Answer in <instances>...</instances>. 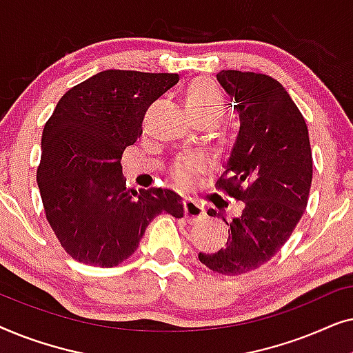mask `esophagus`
<instances>
[{
	"label": "esophagus",
	"mask_w": 353,
	"mask_h": 353,
	"mask_svg": "<svg viewBox=\"0 0 353 353\" xmlns=\"http://www.w3.org/2000/svg\"><path fill=\"white\" fill-rule=\"evenodd\" d=\"M183 205H185V219L190 221V223H196V221H199L205 216L204 207L197 204L196 201L186 199L183 202Z\"/></svg>",
	"instance_id": "1"
}]
</instances>
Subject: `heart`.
<instances>
[{
  "label": "heart",
  "mask_w": 353,
  "mask_h": 353,
  "mask_svg": "<svg viewBox=\"0 0 353 353\" xmlns=\"http://www.w3.org/2000/svg\"><path fill=\"white\" fill-rule=\"evenodd\" d=\"M186 114L190 119H207L216 123L225 114V99L220 90L205 79H196L186 86L183 96ZM202 161L197 156H185L176 159L172 173L180 185H188L192 175L201 170Z\"/></svg>",
  "instance_id": "heart-1"
}]
</instances>
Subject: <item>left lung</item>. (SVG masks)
Returning a JSON list of instances; mask_svg holds the SVG:
<instances>
[{
  "label": "left lung",
  "mask_w": 353,
  "mask_h": 353,
  "mask_svg": "<svg viewBox=\"0 0 353 353\" xmlns=\"http://www.w3.org/2000/svg\"><path fill=\"white\" fill-rule=\"evenodd\" d=\"M216 80L239 114L238 134L216 186L244 205L230 221L225 248L201 252L199 260L236 276L267 263L292 234L305 212L313 162L305 120L279 81L239 70H221ZM207 214L228 225L221 212Z\"/></svg>",
  "instance_id": "obj_1"
}]
</instances>
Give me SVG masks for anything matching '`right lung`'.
<instances>
[{
  "label": "right lung",
  "mask_w": 353,
  "mask_h": 353,
  "mask_svg": "<svg viewBox=\"0 0 353 353\" xmlns=\"http://www.w3.org/2000/svg\"><path fill=\"white\" fill-rule=\"evenodd\" d=\"M178 80L99 72L67 91L46 122L37 181L46 219L77 262L115 267L138 249L154 216L185 214L181 196L170 190H128L120 163L143 133L146 109Z\"/></svg>",
  "instance_id": "add662e5"
}]
</instances>
